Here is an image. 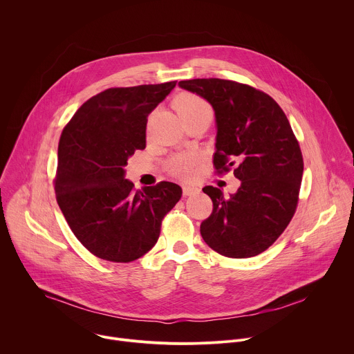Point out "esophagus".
I'll list each match as a JSON object with an SVG mask.
<instances>
[{"instance_id": "esophagus-1", "label": "esophagus", "mask_w": 354, "mask_h": 354, "mask_svg": "<svg viewBox=\"0 0 354 354\" xmlns=\"http://www.w3.org/2000/svg\"><path fill=\"white\" fill-rule=\"evenodd\" d=\"M182 193H183V196L186 197V196H192V194L198 193V189H197V187H193V186H183V187H182Z\"/></svg>"}]
</instances>
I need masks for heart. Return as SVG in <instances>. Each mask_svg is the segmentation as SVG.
<instances>
[{
	"instance_id": "heart-1",
	"label": "heart",
	"mask_w": 354,
	"mask_h": 354,
	"mask_svg": "<svg viewBox=\"0 0 354 354\" xmlns=\"http://www.w3.org/2000/svg\"><path fill=\"white\" fill-rule=\"evenodd\" d=\"M174 105L183 122L198 115L213 116V111L210 105L203 97H200L198 95H194V93H189V92L180 93L175 99ZM197 164H198V157L196 154H190V153L178 154L168 161L167 171L175 178H179L182 180H189L194 178V175L197 174Z\"/></svg>"
}]
</instances>
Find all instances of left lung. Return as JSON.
<instances>
[{
  "label": "left lung",
  "mask_w": 354,
  "mask_h": 354,
  "mask_svg": "<svg viewBox=\"0 0 354 354\" xmlns=\"http://www.w3.org/2000/svg\"><path fill=\"white\" fill-rule=\"evenodd\" d=\"M179 86L212 104L216 172L234 168L241 180L228 198L218 187L203 189L213 212L200 224V234L223 257H257L274 243L297 210L304 171L298 140L276 100L254 86L220 78L180 81Z\"/></svg>",
  "instance_id": "left-lung-1"
}]
</instances>
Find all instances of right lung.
<instances>
[{"instance_id": "right-lung-1", "label": "right lung", "mask_w": 354, "mask_h": 354, "mask_svg": "<svg viewBox=\"0 0 354 354\" xmlns=\"http://www.w3.org/2000/svg\"><path fill=\"white\" fill-rule=\"evenodd\" d=\"M175 85L105 89L82 104L63 129L56 198L77 239L100 259L127 263L145 255L182 196L172 182L136 190L124 179L129 157L145 148L148 115Z\"/></svg>"}]
</instances>
